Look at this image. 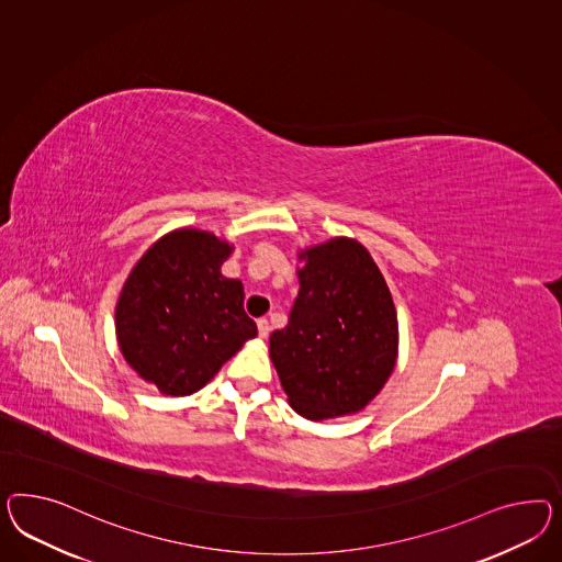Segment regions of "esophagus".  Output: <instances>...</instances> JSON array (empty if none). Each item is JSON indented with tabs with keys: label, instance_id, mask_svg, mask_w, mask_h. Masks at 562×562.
I'll use <instances>...</instances> for the list:
<instances>
[{
	"label": "esophagus",
	"instance_id": "1",
	"mask_svg": "<svg viewBox=\"0 0 562 562\" xmlns=\"http://www.w3.org/2000/svg\"><path fill=\"white\" fill-rule=\"evenodd\" d=\"M258 334L259 337H268L270 335V323H268V319L258 321Z\"/></svg>",
	"mask_w": 562,
	"mask_h": 562
}]
</instances>
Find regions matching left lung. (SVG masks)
<instances>
[{"label": "left lung", "instance_id": "left-lung-1", "mask_svg": "<svg viewBox=\"0 0 562 562\" xmlns=\"http://www.w3.org/2000/svg\"><path fill=\"white\" fill-rule=\"evenodd\" d=\"M289 325L270 358L290 407L323 422L356 415L379 395L398 358L393 294L364 245L334 237L299 251Z\"/></svg>", "mask_w": 562, "mask_h": 562}]
</instances>
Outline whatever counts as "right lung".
<instances>
[{"mask_svg": "<svg viewBox=\"0 0 562 562\" xmlns=\"http://www.w3.org/2000/svg\"><path fill=\"white\" fill-rule=\"evenodd\" d=\"M233 249L211 231L173 228L140 256L122 286L119 348L161 395L196 393L258 335L243 311L241 280L221 272Z\"/></svg>", "mask_w": 562, "mask_h": 562, "instance_id": "1", "label": "right lung"}]
</instances>
